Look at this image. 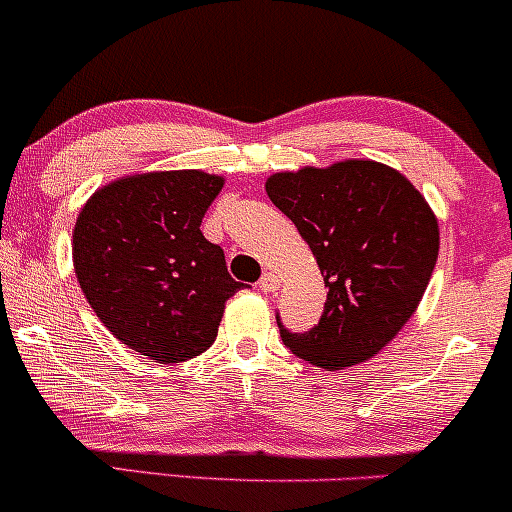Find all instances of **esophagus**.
Wrapping results in <instances>:
<instances>
[{
	"mask_svg": "<svg viewBox=\"0 0 512 512\" xmlns=\"http://www.w3.org/2000/svg\"><path fill=\"white\" fill-rule=\"evenodd\" d=\"M260 289L262 291H276L279 289V276L274 272H264L262 279H260Z\"/></svg>",
	"mask_w": 512,
	"mask_h": 512,
	"instance_id": "obj_1",
	"label": "esophagus"
}]
</instances>
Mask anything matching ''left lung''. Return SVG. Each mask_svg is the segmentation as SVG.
Here are the masks:
<instances>
[{
    "instance_id": "1",
    "label": "left lung",
    "mask_w": 512,
    "mask_h": 512,
    "mask_svg": "<svg viewBox=\"0 0 512 512\" xmlns=\"http://www.w3.org/2000/svg\"><path fill=\"white\" fill-rule=\"evenodd\" d=\"M274 207L296 223L327 286L313 330L281 339L303 361L342 370L368 361L416 313L438 260V219L395 168L339 161L267 178Z\"/></svg>"
}]
</instances>
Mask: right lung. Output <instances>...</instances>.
<instances>
[{
    "label": "right lung",
    "mask_w": 512,
    "mask_h": 512,
    "mask_svg": "<svg viewBox=\"0 0 512 512\" xmlns=\"http://www.w3.org/2000/svg\"><path fill=\"white\" fill-rule=\"evenodd\" d=\"M221 187V175L204 170L127 175L93 192L76 219L74 272L88 305L156 363L207 351L243 286L199 231Z\"/></svg>",
    "instance_id": "obj_1"
}]
</instances>
